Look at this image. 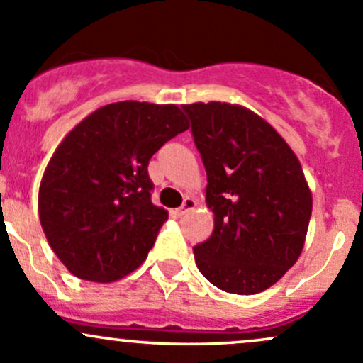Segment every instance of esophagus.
Instances as JSON below:
<instances>
[{
  "mask_svg": "<svg viewBox=\"0 0 363 363\" xmlns=\"http://www.w3.org/2000/svg\"><path fill=\"white\" fill-rule=\"evenodd\" d=\"M194 206H196V201H194L192 197H185V199H183V204L177 209V211H174V215L183 216L186 211H189V209H192Z\"/></svg>",
  "mask_w": 363,
  "mask_h": 363,
  "instance_id": "34e87169",
  "label": "esophagus"
}]
</instances>
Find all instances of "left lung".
<instances>
[{
    "mask_svg": "<svg viewBox=\"0 0 363 363\" xmlns=\"http://www.w3.org/2000/svg\"><path fill=\"white\" fill-rule=\"evenodd\" d=\"M206 169L215 215L208 241L194 246L197 269L216 289L252 295L297 262L313 199L298 159L259 115L227 103L183 104Z\"/></svg>",
    "mask_w": 363,
    "mask_h": 363,
    "instance_id": "8db88e82",
    "label": "left lung"
}]
</instances>
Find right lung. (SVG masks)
<instances>
[{"mask_svg":"<svg viewBox=\"0 0 363 363\" xmlns=\"http://www.w3.org/2000/svg\"><path fill=\"white\" fill-rule=\"evenodd\" d=\"M189 129L174 104L121 101L62 140L45 169L38 213L48 245L71 274L96 283L140 267L167 211L152 204L148 162Z\"/></svg>","mask_w":363,"mask_h":363,"instance_id":"add662e5","label":"right lung"}]
</instances>
